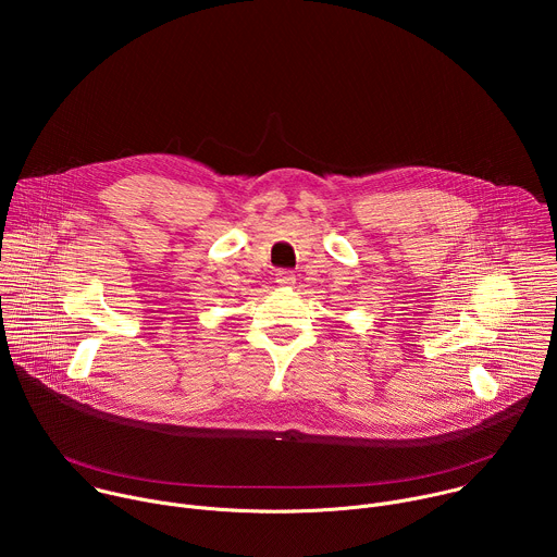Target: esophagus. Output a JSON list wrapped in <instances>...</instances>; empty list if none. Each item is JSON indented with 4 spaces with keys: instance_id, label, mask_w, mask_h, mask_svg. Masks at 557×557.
<instances>
[{
    "instance_id": "1",
    "label": "esophagus",
    "mask_w": 557,
    "mask_h": 557,
    "mask_svg": "<svg viewBox=\"0 0 557 557\" xmlns=\"http://www.w3.org/2000/svg\"><path fill=\"white\" fill-rule=\"evenodd\" d=\"M275 282H277V286H282V288H290V286L295 284V275H293L290 271H277Z\"/></svg>"
}]
</instances>
